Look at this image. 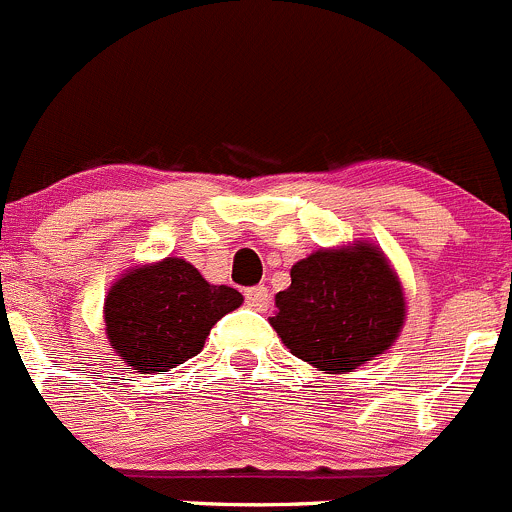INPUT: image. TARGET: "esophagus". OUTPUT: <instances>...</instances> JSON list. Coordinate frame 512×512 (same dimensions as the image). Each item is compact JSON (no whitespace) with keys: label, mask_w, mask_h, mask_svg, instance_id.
Segmentation results:
<instances>
[{"label":"esophagus","mask_w":512,"mask_h":512,"mask_svg":"<svg viewBox=\"0 0 512 512\" xmlns=\"http://www.w3.org/2000/svg\"><path fill=\"white\" fill-rule=\"evenodd\" d=\"M244 296H246V303H249L251 308H256V311H266L268 301H271V293H268L266 286L246 288Z\"/></svg>","instance_id":"obj_1"}]
</instances>
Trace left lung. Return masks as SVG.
<instances>
[{
  "mask_svg": "<svg viewBox=\"0 0 512 512\" xmlns=\"http://www.w3.org/2000/svg\"><path fill=\"white\" fill-rule=\"evenodd\" d=\"M406 296L383 251L358 241L318 249L291 268L268 318L283 346L326 373H348L396 343Z\"/></svg>",
  "mask_w": 512,
  "mask_h": 512,
  "instance_id": "1",
  "label": "left lung"
}]
</instances>
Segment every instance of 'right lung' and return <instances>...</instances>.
<instances>
[{
  "mask_svg": "<svg viewBox=\"0 0 512 512\" xmlns=\"http://www.w3.org/2000/svg\"><path fill=\"white\" fill-rule=\"evenodd\" d=\"M244 303L236 288L211 286L184 258L129 268L104 301L106 338L136 373H159L204 348L219 318Z\"/></svg>",
  "mask_w": 512,
  "mask_h": 512,
  "instance_id": "add662e5",
  "label": "right lung"
}]
</instances>
